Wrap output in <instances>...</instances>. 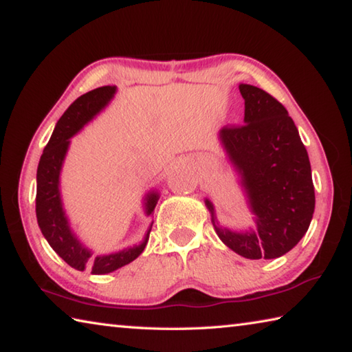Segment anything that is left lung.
Masks as SVG:
<instances>
[{"mask_svg": "<svg viewBox=\"0 0 352 352\" xmlns=\"http://www.w3.org/2000/svg\"><path fill=\"white\" fill-rule=\"evenodd\" d=\"M245 100L241 126L223 127L220 143L239 174L255 226L232 231L204 204L220 240L245 258H278L302 240L316 208L308 152L282 103L251 85L239 86Z\"/></svg>", "mask_w": 352, "mask_h": 352, "instance_id": "1", "label": "left lung"}]
</instances>
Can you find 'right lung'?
Masks as SVG:
<instances>
[{
    "instance_id": "right-lung-1",
    "label": "right lung",
    "mask_w": 352,
    "mask_h": 352,
    "mask_svg": "<svg viewBox=\"0 0 352 352\" xmlns=\"http://www.w3.org/2000/svg\"><path fill=\"white\" fill-rule=\"evenodd\" d=\"M115 94H117L115 86H103L76 98L56 123L52 137L43 151L36 170V220L44 239L69 266L75 267L76 271H85L89 266L95 276L113 272L135 260L148 245L149 232L154 223H151L140 245L121 249L118 252L94 255L92 249H89L76 237L63 208L60 175L69 151L70 138L76 135L87 123H91L111 103ZM158 198L160 194L157 190H149L144 195L143 206L146 215L152 214Z\"/></svg>"
}]
</instances>
